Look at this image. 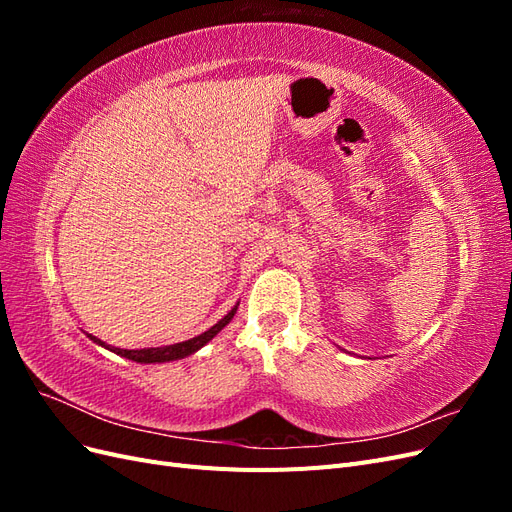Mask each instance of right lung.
<instances>
[{
	"label": "right lung",
	"instance_id": "obj_1",
	"mask_svg": "<svg viewBox=\"0 0 512 512\" xmlns=\"http://www.w3.org/2000/svg\"><path fill=\"white\" fill-rule=\"evenodd\" d=\"M237 307H239V303H237L235 307H232L230 312H228L218 324H213V327L207 329L205 333H200V335H196V337H192V339H185V342H179V344H173V346L141 348V350H123V348H111V346H106V344L102 342V339H98V337H94V335H89V333H87V337H89L94 344H98V346H102V348H106V350H111V352H115V354H119V356H126V359L136 361V363H168V361H179V359H185V356L194 354L196 350H200L205 344H209L211 339H213L215 335H218L232 318H235Z\"/></svg>",
	"mask_w": 512,
	"mask_h": 512
}]
</instances>
